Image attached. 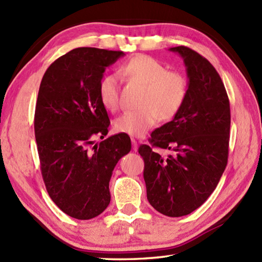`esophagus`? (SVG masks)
I'll return each instance as SVG.
<instances>
[{"label": "esophagus", "instance_id": "34e87169", "mask_svg": "<svg viewBox=\"0 0 262 262\" xmlns=\"http://www.w3.org/2000/svg\"><path fill=\"white\" fill-rule=\"evenodd\" d=\"M132 144H133V151H137L138 148V144H137V141L135 140V138H132Z\"/></svg>", "mask_w": 262, "mask_h": 262}]
</instances>
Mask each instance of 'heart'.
<instances>
[{
  "mask_svg": "<svg viewBox=\"0 0 262 262\" xmlns=\"http://www.w3.org/2000/svg\"><path fill=\"white\" fill-rule=\"evenodd\" d=\"M119 74L144 88L142 108L126 111L115 121L117 132L129 136H143L161 119H170L181 109L188 94V82L178 72L168 71L159 60L147 55H136L120 65ZM99 99L110 111L118 108V79L104 75L98 85Z\"/></svg>",
  "mask_w": 262,
  "mask_h": 262,
  "instance_id": "heart-1",
  "label": "heart"
}]
</instances>
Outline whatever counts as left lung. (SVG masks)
I'll return each mask as SVG.
<instances>
[{
  "mask_svg": "<svg viewBox=\"0 0 262 262\" xmlns=\"http://www.w3.org/2000/svg\"><path fill=\"white\" fill-rule=\"evenodd\" d=\"M183 59L188 94L173 119L157 128L138 153L144 160L147 200L159 213L180 217L200 207L219 183L229 157L231 111L221 76L192 49L170 48ZM153 147L168 149L162 157Z\"/></svg>",
  "mask_w": 262,
  "mask_h": 262,
  "instance_id": "obj_1",
  "label": "left lung"
}]
</instances>
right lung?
Returning a JSON list of instances; mask_svg holds the SVG:
<instances>
[{
  "mask_svg": "<svg viewBox=\"0 0 262 262\" xmlns=\"http://www.w3.org/2000/svg\"><path fill=\"white\" fill-rule=\"evenodd\" d=\"M122 52L75 48L49 66L39 88L35 135L49 197L65 214L91 220L110 203L109 181L118 161L129 153L130 138L108 134L110 120L98 85Z\"/></svg>",
  "mask_w": 262,
  "mask_h": 262,
  "instance_id": "1",
  "label": "right lung"
}]
</instances>
